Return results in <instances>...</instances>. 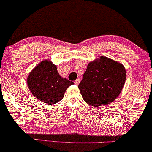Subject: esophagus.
Instances as JSON below:
<instances>
[{"mask_svg": "<svg viewBox=\"0 0 152 152\" xmlns=\"http://www.w3.org/2000/svg\"><path fill=\"white\" fill-rule=\"evenodd\" d=\"M80 81H81V79H80V78H77V79L76 80V81H74V83L75 84H76V85H78V83H80Z\"/></svg>", "mask_w": 152, "mask_h": 152, "instance_id": "esophagus-1", "label": "esophagus"}]
</instances>
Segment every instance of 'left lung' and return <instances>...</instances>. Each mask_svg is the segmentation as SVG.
Returning <instances> with one entry per match:
<instances>
[{"label": "left lung", "mask_w": 152, "mask_h": 152, "mask_svg": "<svg viewBox=\"0 0 152 152\" xmlns=\"http://www.w3.org/2000/svg\"><path fill=\"white\" fill-rule=\"evenodd\" d=\"M126 77V69L121 63L100 56L88 64L78 88L89 105H107L121 93Z\"/></svg>", "instance_id": "8db88e82"}]
</instances>
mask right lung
Returning a JSON list of instances; mask_svg holds the SVG:
<instances>
[{"mask_svg": "<svg viewBox=\"0 0 152 152\" xmlns=\"http://www.w3.org/2000/svg\"><path fill=\"white\" fill-rule=\"evenodd\" d=\"M27 83L36 99L46 104H53L61 100L66 90L74 83L62 78L56 66L44 60L31 71Z\"/></svg>", "mask_w": 152, "mask_h": 152, "instance_id": "right-lung-1", "label": "right lung"}]
</instances>
